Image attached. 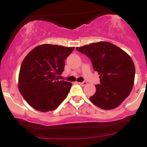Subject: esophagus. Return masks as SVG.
<instances>
[{
  "label": "esophagus",
  "mask_w": 147,
  "mask_h": 147,
  "mask_svg": "<svg viewBox=\"0 0 147 147\" xmlns=\"http://www.w3.org/2000/svg\"><path fill=\"white\" fill-rule=\"evenodd\" d=\"M80 84L81 86H86L87 84V82H79V83Z\"/></svg>",
  "instance_id": "obj_1"
}]
</instances>
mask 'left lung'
Returning <instances> with one entry per match:
<instances>
[{"mask_svg":"<svg viewBox=\"0 0 147 147\" xmlns=\"http://www.w3.org/2000/svg\"><path fill=\"white\" fill-rule=\"evenodd\" d=\"M90 59L98 72L100 84L90 97L91 102L104 110L117 108L132 90L136 68L132 59L124 50L109 42L100 41L76 48Z\"/></svg>","mask_w":147,"mask_h":147,"instance_id":"left-lung-1","label":"left lung"}]
</instances>
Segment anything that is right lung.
<instances>
[{
  "label": "right lung",
  "instance_id": "obj_1",
  "mask_svg": "<svg viewBox=\"0 0 147 147\" xmlns=\"http://www.w3.org/2000/svg\"><path fill=\"white\" fill-rule=\"evenodd\" d=\"M74 47L43 44L32 50L23 59L18 75L20 92L33 109L41 112L56 109L66 98L72 84L58 80L65 59Z\"/></svg>",
  "mask_w": 147,
  "mask_h": 147
}]
</instances>
